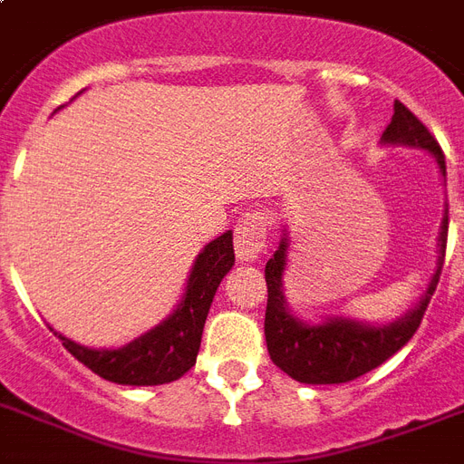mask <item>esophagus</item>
Segmentation results:
<instances>
[{
	"instance_id": "34e87169",
	"label": "esophagus",
	"mask_w": 464,
	"mask_h": 464,
	"mask_svg": "<svg viewBox=\"0 0 464 464\" xmlns=\"http://www.w3.org/2000/svg\"><path fill=\"white\" fill-rule=\"evenodd\" d=\"M269 233V217L265 211H247L236 224V253L240 260H255L265 250Z\"/></svg>"
}]
</instances>
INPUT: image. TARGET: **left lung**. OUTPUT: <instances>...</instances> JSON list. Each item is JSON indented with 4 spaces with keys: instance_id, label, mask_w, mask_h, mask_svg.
<instances>
[{
    "instance_id": "left-lung-1",
    "label": "left lung",
    "mask_w": 464,
    "mask_h": 464,
    "mask_svg": "<svg viewBox=\"0 0 464 464\" xmlns=\"http://www.w3.org/2000/svg\"><path fill=\"white\" fill-rule=\"evenodd\" d=\"M382 140L390 144H410L431 151L439 159L440 173L446 175V156L426 125L407 108L395 101V115L388 130L382 132ZM448 246V209L443 226H440V260L439 269L433 275L424 298L397 323L385 327H366V324L352 323V320H330L324 324L298 323L296 317L289 315L284 305L282 275L286 267V238H282L275 257H269L265 267V282H267V313H265V339H267L269 359L275 361L286 375L294 381L308 382V385H332V382H349L361 378L368 371H373L381 363L402 349L419 324L424 320L433 291L439 286L440 269L446 260Z\"/></svg>"
}]
</instances>
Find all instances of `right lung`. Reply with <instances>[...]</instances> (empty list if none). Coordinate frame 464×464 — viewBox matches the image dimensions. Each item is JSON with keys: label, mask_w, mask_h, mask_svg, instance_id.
Returning <instances> with one entry per match:
<instances>
[{"label": "right lung", "mask_w": 464, "mask_h": 464, "mask_svg": "<svg viewBox=\"0 0 464 464\" xmlns=\"http://www.w3.org/2000/svg\"><path fill=\"white\" fill-rule=\"evenodd\" d=\"M233 233L211 240L197 257L188 291L173 315L122 349H86L62 337V346L93 373L118 385H163L195 366L207 313L226 272L233 267Z\"/></svg>", "instance_id": "1"}]
</instances>
